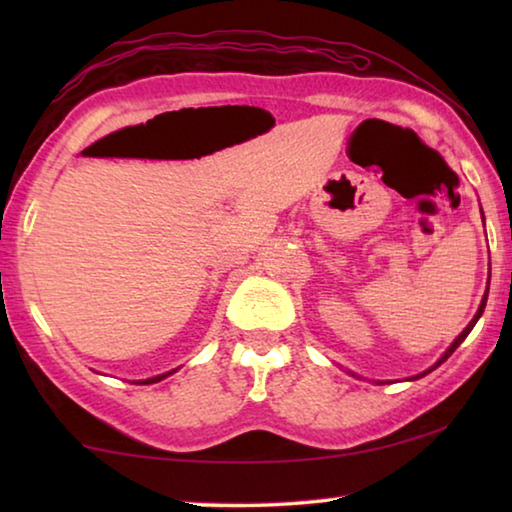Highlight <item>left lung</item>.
Returning <instances> with one entry per match:
<instances>
[{
	"mask_svg": "<svg viewBox=\"0 0 512 512\" xmlns=\"http://www.w3.org/2000/svg\"><path fill=\"white\" fill-rule=\"evenodd\" d=\"M481 216H483V210H481ZM488 289H490V275H488ZM488 289H485V293H483V298H481V305H479V309H476V314H474V318L470 320V323H467V327L463 329V332L461 334H458L456 336V339H454V343L452 345H449V348L443 352V357H440L436 363H433V366L431 368H427V370H424V372H420V375H413V377H409L411 381L413 379H420V377H424V375H429V372L431 370H436L438 366H440V363H445L449 357H452V352L458 348V345H461L465 339H467V334H470L472 332V329H474V325H476V320H479L481 318V314H483V309H485V302H488ZM350 375L352 377H357V375H354V372H350ZM377 384H384V381H377Z\"/></svg>",
	"mask_w": 512,
	"mask_h": 512,
	"instance_id": "1",
	"label": "left lung"
}]
</instances>
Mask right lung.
<instances>
[{
    "label": "right lung",
    "mask_w": 512,
    "mask_h": 512,
    "mask_svg": "<svg viewBox=\"0 0 512 512\" xmlns=\"http://www.w3.org/2000/svg\"><path fill=\"white\" fill-rule=\"evenodd\" d=\"M178 368H173V370H169V372H162V375H155V377H149V379H140V381H135V384H155V381H162L164 377H169V375H173V372H176Z\"/></svg>",
    "instance_id": "obj_1"
}]
</instances>
